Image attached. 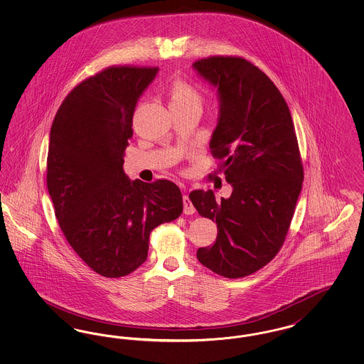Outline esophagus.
I'll return each instance as SVG.
<instances>
[{
    "label": "esophagus",
    "mask_w": 364,
    "mask_h": 364,
    "mask_svg": "<svg viewBox=\"0 0 364 364\" xmlns=\"http://www.w3.org/2000/svg\"><path fill=\"white\" fill-rule=\"evenodd\" d=\"M183 203H184V214L188 215V214H193V213H195V208H193V205H192L188 195H184V196H183Z\"/></svg>",
    "instance_id": "obj_1"
}]
</instances>
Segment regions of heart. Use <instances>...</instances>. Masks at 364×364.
Wrapping results in <instances>:
<instances>
[{
	"instance_id": "obj_1",
	"label": "heart",
	"mask_w": 364,
	"mask_h": 364,
	"mask_svg": "<svg viewBox=\"0 0 364 364\" xmlns=\"http://www.w3.org/2000/svg\"><path fill=\"white\" fill-rule=\"evenodd\" d=\"M172 104L199 105L200 97L193 87L184 82H177L172 87Z\"/></svg>"
}]
</instances>
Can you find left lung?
<instances>
[{
	"instance_id": "1",
	"label": "left lung",
	"mask_w": 364,
	"mask_h": 364,
	"mask_svg": "<svg viewBox=\"0 0 364 364\" xmlns=\"http://www.w3.org/2000/svg\"><path fill=\"white\" fill-rule=\"evenodd\" d=\"M192 68L217 91L210 149L232 186L230 196L218 202L213 191L191 192L198 213L218 229L215 242L196 257L220 276L245 277L277 255L301 191L292 116L274 83L244 58L208 57Z\"/></svg>"
}]
</instances>
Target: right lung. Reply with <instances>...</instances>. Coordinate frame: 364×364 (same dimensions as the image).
<instances>
[{
  "label": "right lung",
  "instance_id": "right-lung-1",
  "mask_svg": "<svg viewBox=\"0 0 364 364\" xmlns=\"http://www.w3.org/2000/svg\"><path fill=\"white\" fill-rule=\"evenodd\" d=\"M158 68L110 67L75 87L49 135L48 190L75 252L104 277L136 270L151 230L183 213L169 180L147 184L122 169L139 98Z\"/></svg>",
  "mask_w": 364,
  "mask_h": 364
}]
</instances>
